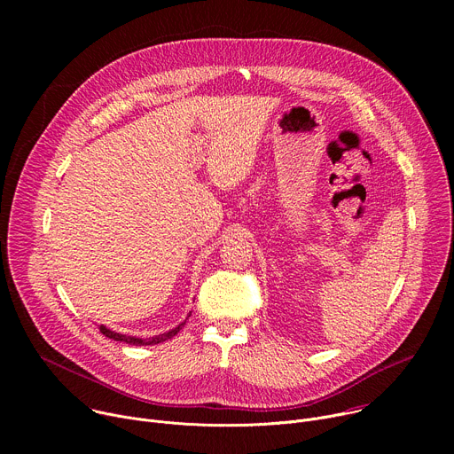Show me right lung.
Masks as SVG:
<instances>
[{"label":"right lung","mask_w":454,"mask_h":454,"mask_svg":"<svg viewBox=\"0 0 454 454\" xmlns=\"http://www.w3.org/2000/svg\"><path fill=\"white\" fill-rule=\"evenodd\" d=\"M190 316V314H188ZM188 319V317H186ZM186 319L181 323V325H177L176 329H172V331H168V333H165V334H160V336H154V338H149V340H142V338H135V336H125V334H118V333H113V331H109V329H106L104 325H100V333L106 336V338H109V340H114V341H123V343H131V345H156V343H161V341H165V340H170L172 336H176L179 331H181V327L184 325L186 323Z\"/></svg>","instance_id":"right-lung-1"}]
</instances>
